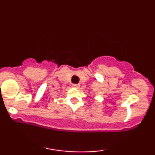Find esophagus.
Returning <instances> with one entry per match:
<instances>
[{
  "mask_svg": "<svg viewBox=\"0 0 155 155\" xmlns=\"http://www.w3.org/2000/svg\"><path fill=\"white\" fill-rule=\"evenodd\" d=\"M72 87H74V88H79V84H73Z\"/></svg>",
  "mask_w": 155,
  "mask_h": 155,
  "instance_id": "obj_1",
  "label": "esophagus"
}]
</instances>
